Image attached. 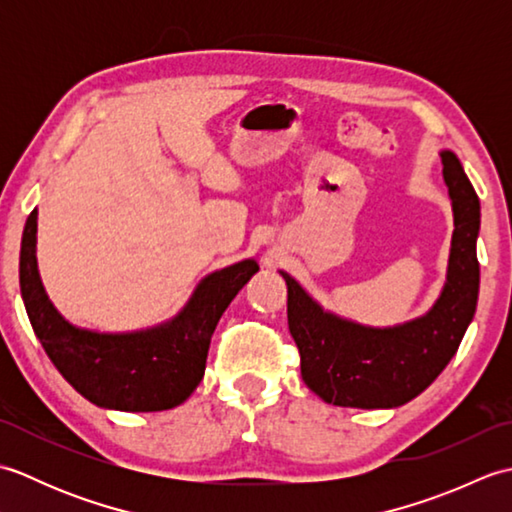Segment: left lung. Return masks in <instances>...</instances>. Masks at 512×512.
<instances>
[{
	"label": "left lung",
	"mask_w": 512,
	"mask_h": 512,
	"mask_svg": "<svg viewBox=\"0 0 512 512\" xmlns=\"http://www.w3.org/2000/svg\"><path fill=\"white\" fill-rule=\"evenodd\" d=\"M442 176L453 206L447 284L422 317L394 328H369L325 312L295 279L288 286V328L301 356V378L330 405L358 409L400 407L422 394L458 352L473 321L480 264V200L458 156L442 151Z\"/></svg>",
	"instance_id": "left-lung-1"
}]
</instances>
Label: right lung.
<instances>
[{
	"label": "right lung",
	"instance_id": "obj_1",
	"mask_svg": "<svg viewBox=\"0 0 512 512\" xmlns=\"http://www.w3.org/2000/svg\"><path fill=\"white\" fill-rule=\"evenodd\" d=\"M35 250L37 209L26 220L19 255V286L32 330L83 398L118 411H165L187 400L204 376L217 321L259 270L255 259L215 270L171 321L105 334L81 330L61 317L43 290Z\"/></svg>",
	"mask_w": 512,
	"mask_h": 512
}]
</instances>
